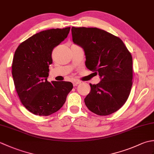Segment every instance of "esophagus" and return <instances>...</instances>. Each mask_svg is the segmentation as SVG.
I'll list each match as a JSON object with an SVG mask.
<instances>
[{"instance_id":"esophagus-1","label":"esophagus","mask_w":154,"mask_h":154,"mask_svg":"<svg viewBox=\"0 0 154 154\" xmlns=\"http://www.w3.org/2000/svg\"><path fill=\"white\" fill-rule=\"evenodd\" d=\"M79 84H80V82H79V81H73V86H77V85H79Z\"/></svg>"}]
</instances>
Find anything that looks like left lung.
<instances>
[{"label": "left lung", "mask_w": 154, "mask_h": 154, "mask_svg": "<svg viewBox=\"0 0 154 154\" xmlns=\"http://www.w3.org/2000/svg\"><path fill=\"white\" fill-rule=\"evenodd\" d=\"M73 42L82 48L85 65L99 73L100 81L90 84L85 103L91 112L106 116L126 103L132 85V57L119 37L97 28H71Z\"/></svg>", "instance_id": "left-lung-1"}]
</instances>
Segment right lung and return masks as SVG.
Listing matches in <instances>:
<instances>
[{
    "label": "right lung",
    "mask_w": 154,
    "mask_h": 154,
    "mask_svg": "<svg viewBox=\"0 0 154 154\" xmlns=\"http://www.w3.org/2000/svg\"><path fill=\"white\" fill-rule=\"evenodd\" d=\"M70 28L42 31L23 42L14 53L12 75L16 92L26 109L35 115L57 112L73 87L68 81L47 80L53 49L67 37Z\"/></svg>",
    "instance_id": "obj_1"
}]
</instances>
